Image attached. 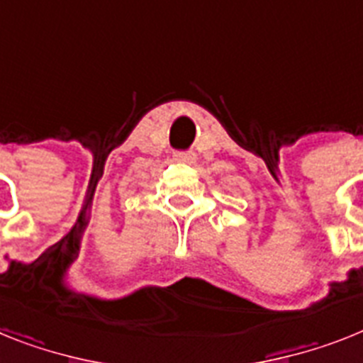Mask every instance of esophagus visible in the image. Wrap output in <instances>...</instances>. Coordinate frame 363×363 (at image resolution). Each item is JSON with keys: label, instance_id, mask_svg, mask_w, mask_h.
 Instances as JSON below:
<instances>
[{"label": "esophagus", "instance_id": "1", "mask_svg": "<svg viewBox=\"0 0 363 363\" xmlns=\"http://www.w3.org/2000/svg\"><path fill=\"white\" fill-rule=\"evenodd\" d=\"M175 160H177V162H184V164H195L197 162V155H195L194 151H184V153H181V151H179V153H175Z\"/></svg>", "mask_w": 363, "mask_h": 363}]
</instances>
